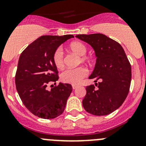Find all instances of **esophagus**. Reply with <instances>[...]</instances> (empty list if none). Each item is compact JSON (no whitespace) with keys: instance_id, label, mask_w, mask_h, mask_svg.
Returning a JSON list of instances; mask_svg holds the SVG:
<instances>
[{"instance_id":"esophagus-1","label":"esophagus","mask_w":146,"mask_h":146,"mask_svg":"<svg viewBox=\"0 0 146 146\" xmlns=\"http://www.w3.org/2000/svg\"><path fill=\"white\" fill-rule=\"evenodd\" d=\"M72 87H73V89L75 90V89H76V88H77L78 86V85H72Z\"/></svg>"}]
</instances>
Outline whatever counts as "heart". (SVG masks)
I'll list each match as a JSON object with an SVG mask.
<instances>
[{
    "mask_svg": "<svg viewBox=\"0 0 146 146\" xmlns=\"http://www.w3.org/2000/svg\"><path fill=\"white\" fill-rule=\"evenodd\" d=\"M69 48L76 54L80 56V61H88L89 60L88 56H85L87 53V47L83 43L80 42H72L69 45ZM53 62L57 68H62L64 66V52L61 48H58L53 54ZM88 70L84 66H79L75 68H68L61 73V78L63 82L66 83L78 84L82 78L88 75Z\"/></svg>",
    "mask_w": 146,
    "mask_h": 146,
    "instance_id": "b5f03b06",
    "label": "heart"
}]
</instances>
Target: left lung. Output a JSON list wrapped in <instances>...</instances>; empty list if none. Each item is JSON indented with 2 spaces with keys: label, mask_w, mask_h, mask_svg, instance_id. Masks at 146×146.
Wrapping results in <instances>:
<instances>
[{
  "label": "left lung",
  "mask_w": 146,
  "mask_h": 146,
  "mask_svg": "<svg viewBox=\"0 0 146 146\" xmlns=\"http://www.w3.org/2000/svg\"><path fill=\"white\" fill-rule=\"evenodd\" d=\"M76 37L92 46L97 56L96 64L90 79L100 80L85 87L82 106L96 116L111 114L126 100L131 80V67L122 46L102 34L78 35Z\"/></svg>",
  "instance_id": "left-lung-1"
}]
</instances>
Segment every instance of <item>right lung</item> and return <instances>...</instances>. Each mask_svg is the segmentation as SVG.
<instances>
[{"mask_svg":"<svg viewBox=\"0 0 146 146\" xmlns=\"http://www.w3.org/2000/svg\"><path fill=\"white\" fill-rule=\"evenodd\" d=\"M72 35H44L31 43L22 52L15 74L16 89L26 108L34 115L51 119L64 112L72 92L71 85L61 83L51 90L46 87L58 79V72L53 62V54Z\"/></svg>","mask_w":146,"mask_h":146,"instance_id":"1","label":"right lung"}]
</instances>
